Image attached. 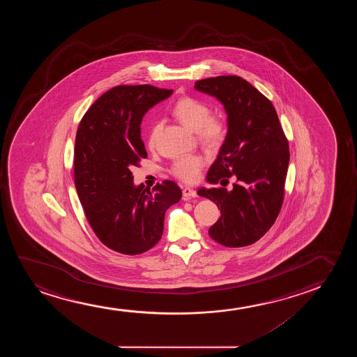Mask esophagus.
I'll list each match as a JSON object with an SVG mask.
<instances>
[{
  "label": "esophagus",
  "mask_w": 357,
  "mask_h": 357,
  "mask_svg": "<svg viewBox=\"0 0 357 357\" xmlns=\"http://www.w3.org/2000/svg\"><path fill=\"white\" fill-rule=\"evenodd\" d=\"M197 197V194H196V191L194 189H190V188H184L183 189V199L184 200H191V199H195Z\"/></svg>",
  "instance_id": "obj_1"
}]
</instances>
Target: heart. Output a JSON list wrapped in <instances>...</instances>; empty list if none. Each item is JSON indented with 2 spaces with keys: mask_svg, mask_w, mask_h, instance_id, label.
I'll return each instance as SVG.
<instances>
[{
  "mask_svg": "<svg viewBox=\"0 0 357 357\" xmlns=\"http://www.w3.org/2000/svg\"><path fill=\"white\" fill-rule=\"evenodd\" d=\"M174 117L196 132L197 140L202 146L207 149H215L220 146L225 139V123L220 118L210 117V107L200 100L194 98H181L173 108ZM161 124L156 122L151 127L149 134V146L155 147ZM204 167V160L200 156L181 157L173 163L172 173L179 181L184 183H194L200 176L201 169Z\"/></svg>",
  "mask_w": 357,
  "mask_h": 357,
  "instance_id": "b5f03b06",
  "label": "heart"
}]
</instances>
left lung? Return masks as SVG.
I'll list each match as a JSON object with an SVG mask.
<instances>
[{"label":"left lung","mask_w":357,"mask_h":357,"mask_svg":"<svg viewBox=\"0 0 357 357\" xmlns=\"http://www.w3.org/2000/svg\"><path fill=\"white\" fill-rule=\"evenodd\" d=\"M194 88L217 98L228 116L225 142L206 181L223 185L236 178L230 191H197L220 208L208 234L228 248L254 244L273 225L283 204L290 153L278 114L268 98L236 75L202 79Z\"/></svg>","instance_id":"obj_1"}]
</instances>
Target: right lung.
I'll use <instances>...</instances> for the list:
<instances>
[{"label": "right lung", "instance_id": "1", "mask_svg": "<svg viewBox=\"0 0 357 357\" xmlns=\"http://www.w3.org/2000/svg\"><path fill=\"white\" fill-rule=\"evenodd\" d=\"M173 90L152 85H119L93 103L79 124L74 149V181L79 200L103 245L139 255L161 239L166 211L181 199L174 181L153 189L135 185L130 168L147 152L142 117Z\"/></svg>", "mask_w": 357, "mask_h": 357}]
</instances>
